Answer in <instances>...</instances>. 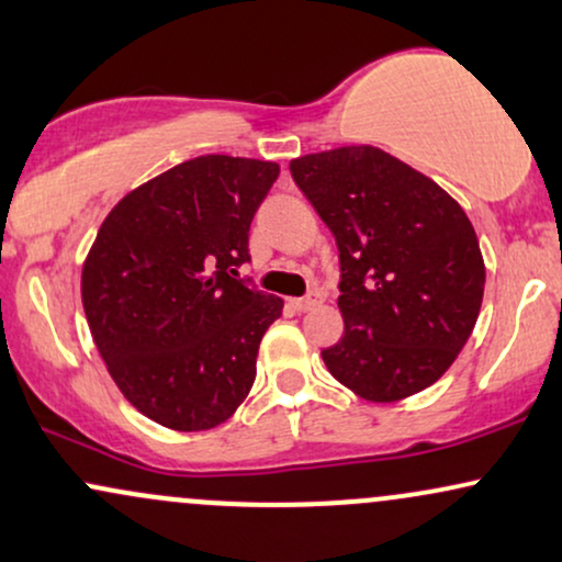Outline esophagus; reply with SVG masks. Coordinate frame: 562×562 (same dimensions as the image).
<instances>
[{"mask_svg": "<svg viewBox=\"0 0 562 562\" xmlns=\"http://www.w3.org/2000/svg\"><path fill=\"white\" fill-rule=\"evenodd\" d=\"M318 302H321L318 294H307V296H294V300H289V305H292V310H296V313H307V310H313Z\"/></svg>", "mask_w": 562, "mask_h": 562, "instance_id": "1", "label": "esophagus"}]
</instances>
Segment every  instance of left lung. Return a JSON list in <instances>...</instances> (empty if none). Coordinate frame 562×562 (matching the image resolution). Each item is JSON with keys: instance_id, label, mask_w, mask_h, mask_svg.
Masks as SVG:
<instances>
[{"instance_id": "1", "label": "left lung", "mask_w": 562, "mask_h": 562, "mask_svg": "<svg viewBox=\"0 0 562 562\" xmlns=\"http://www.w3.org/2000/svg\"><path fill=\"white\" fill-rule=\"evenodd\" d=\"M339 247L345 336L323 349L339 384L368 402L424 392L476 326L484 257L439 183L375 147H339L289 165Z\"/></svg>"}]
</instances>
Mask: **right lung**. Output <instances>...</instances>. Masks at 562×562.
Returning a JSON list of instances; mask_svg holds the SVG:
<instances>
[{"label":"right lung","instance_id":"add662e5","mask_svg":"<svg viewBox=\"0 0 562 562\" xmlns=\"http://www.w3.org/2000/svg\"><path fill=\"white\" fill-rule=\"evenodd\" d=\"M279 165L204 155L125 194L83 262L94 345L123 397L155 424L204 431L236 413L281 296L239 279L249 226Z\"/></svg>","mask_w":562,"mask_h":562}]
</instances>
